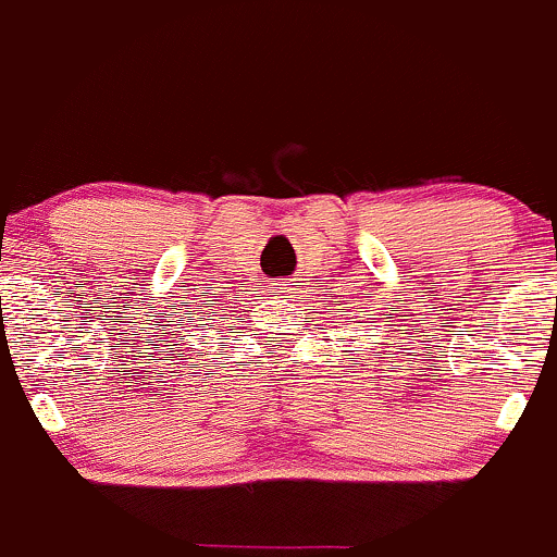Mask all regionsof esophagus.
Masks as SVG:
<instances>
[{"mask_svg":"<svg viewBox=\"0 0 557 557\" xmlns=\"http://www.w3.org/2000/svg\"><path fill=\"white\" fill-rule=\"evenodd\" d=\"M277 288H285V285H283V283H277Z\"/></svg>","mask_w":557,"mask_h":557,"instance_id":"34e87169","label":"esophagus"}]
</instances>
